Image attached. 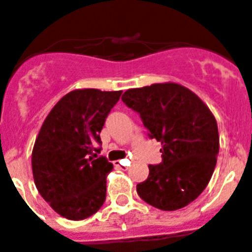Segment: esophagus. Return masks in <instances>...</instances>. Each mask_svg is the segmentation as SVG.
Returning <instances> with one entry per match:
<instances>
[{
	"label": "esophagus",
	"instance_id": "34e87169",
	"mask_svg": "<svg viewBox=\"0 0 252 252\" xmlns=\"http://www.w3.org/2000/svg\"><path fill=\"white\" fill-rule=\"evenodd\" d=\"M115 165L117 166L119 169H122V170H126V169L130 166V160L125 159V160H120V161H115Z\"/></svg>",
	"mask_w": 252,
	"mask_h": 252
}]
</instances>
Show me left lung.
Segmentation results:
<instances>
[{
	"label": "left lung",
	"mask_w": 252,
	"mask_h": 252,
	"mask_svg": "<svg viewBox=\"0 0 252 252\" xmlns=\"http://www.w3.org/2000/svg\"><path fill=\"white\" fill-rule=\"evenodd\" d=\"M122 101L140 113L149 136L161 142L162 161L149 165L137 194L162 211L192 203L208 186L217 162L220 136L213 113L195 93L173 82L127 90Z\"/></svg>",
	"instance_id": "obj_1"
}]
</instances>
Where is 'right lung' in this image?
I'll use <instances>...</instances> for the list:
<instances>
[{
    "label": "right lung",
    "mask_w": 252,
    "mask_h": 252,
    "mask_svg": "<svg viewBox=\"0 0 252 252\" xmlns=\"http://www.w3.org/2000/svg\"><path fill=\"white\" fill-rule=\"evenodd\" d=\"M122 91L84 88L66 93L46 116L31 155L37 190L62 217L81 221L106 199L107 174L113 165L98 157L101 132Z\"/></svg>",
    "instance_id": "right-lung-1"
}]
</instances>
